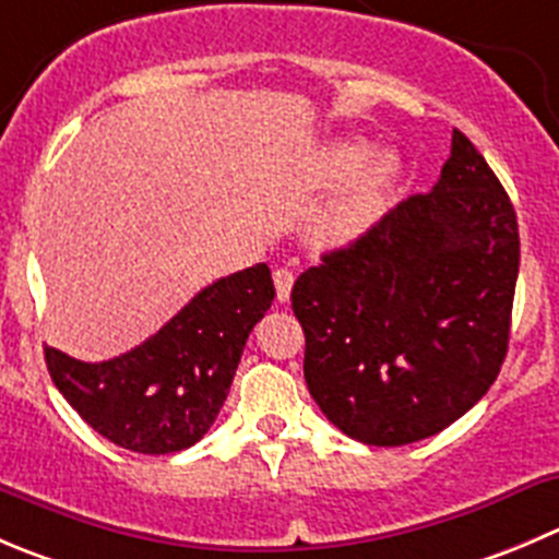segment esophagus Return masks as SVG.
I'll return each mask as SVG.
<instances>
[{
	"mask_svg": "<svg viewBox=\"0 0 559 559\" xmlns=\"http://www.w3.org/2000/svg\"><path fill=\"white\" fill-rule=\"evenodd\" d=\"M273 281H275V295H278V302H286L292 295V284H295V273L286 267L275 270L273 273Z\"/></svg>",
	"mask_w": 559,
	"mask_h": 559,
	"instance_id": "1",
	"label": "esophagus"
}]
</instances>
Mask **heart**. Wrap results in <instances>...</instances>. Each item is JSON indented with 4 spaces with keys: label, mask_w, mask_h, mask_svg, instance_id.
Here are the masks:
<instances>
[{
    "label": "heart",
    "mask_w": 559,
    "mask_h": 559,
    "mask_svg": "<svg viewBox=\"0 0 559 559\" xmlns=\"http://www.w3.org/2000/svg\"><path fill=\"white\" fill-rule=\"evenodd\" d=\"M368 153L371 150L366 142L352 139V142L330 144L319 158L322 186H344L352 176L356 177L349 182V188L319 215L317 226H313V237L322 246H341V242L355 240L382 213L384 199H388L390 188L395 186V177H399V160L390 153H379L366 165Z\"/></svg>",
    "instance_id": "heart-1"
}]
</instances>
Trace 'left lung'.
<instances>
[{"mask_svg": "<svg viewBox=\"0 0 559 559\" xmlns=\"http://www.w3.org/2000/svg\"><path fill=\"white\" fill-rule=\"evenodd\" d=\"M519 275L506 188L467 135L429 193L395 204L292 289L302 373L346 437L395 448L435 437L500 373Z\"/></svg>", "mask_w": 559, "mask_h": 559, "instance_id": "8db88e82", "label": "left lung"}]
</instances>
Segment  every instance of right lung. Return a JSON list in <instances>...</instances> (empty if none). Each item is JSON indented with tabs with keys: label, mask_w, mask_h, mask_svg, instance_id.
Instances as JSON below:
<instances>
[{
	"label": "right lung",
	"mask_w": 559,
	"mask_h": 559,
	"mask_svg": "<svg viewBox=\"0 0 559 559\" xmlns=\"http://www.w3.org/2000/svg\"><path fill=\"white\" fill-rule=\"evenodd\" d=\"M275 289L267 264L231 273L199 292L142 346L84 362L46 346L53 384L86 424L124 451L177 453L215 424L253 324Z\"/></svg>",
	"instance_id": "1"
}]
</instances>
